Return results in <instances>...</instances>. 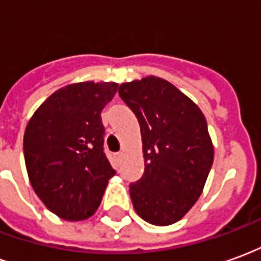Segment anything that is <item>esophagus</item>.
Instances as JSON below:
<instances>
[{
  "instance_id": "1",
  "label": "esophagus",
  "mask_w": 261,
  "mask_h": 261,
  "mask_svg": "<svg viewBox=\"0 0 261 261\" xmlns=\"http://www.w3.org/2000/svg\"><path fill=\"white\" fill-rule=\"evenodd\" d=\"M121 156H123V151H119V152L114 153V158L117 159V161H120V159H121Z\"/></svg>"
}]
</instances>
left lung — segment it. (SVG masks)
<instances>
[{"instance_id": "8db88e82", "label": "left lung", "mask_w": 261, "mask_h": 261, "mask_svg": "<svg viewBox=\"0 0 261 261\" xmlns=\"http://www.w3.org/2000/svg\"><path fill=\"white\" fill-rule=\"evenodd\" d=\"M119 95L141 128L145 170L130 185L134 210L149 224H175L198 200L213 166L205 117L185 93L158 76L121 84Z\"/></svg>"}]
</instances>
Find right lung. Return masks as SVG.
<instances>
[{"mask_svg":"<svg viewBox=\"0 0 261 261\" xmlns=\"http://www.w3.org/2000/svg\"><path fill=\"white\" fill-rule=\"evenodd\" d=\"M114 82H80L48 96L26 125L23 155L43 204L65 221L95 214L116 170L103 148L100 112L117 92Z\"/></svg>","mask_w":261,"mask_h":261,"instance_id":"right-lung-1","label":"right lung"}]
</instances>
